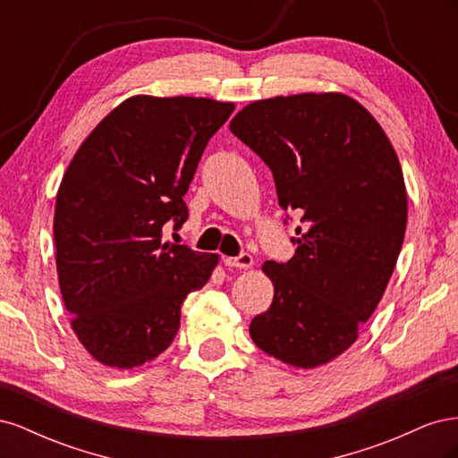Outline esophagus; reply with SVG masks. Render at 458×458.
Instances as JSON below:
<instances>
[{"instance_id": "1", "label": "esophagus", "mask_w": 458, "mask_h": 458, "mask_svg": "<svg viewBox=\"0 0 458 458\" xmlns=\"http://www.w3.org/2000/svg\"><path fill=\"white\" fill-rule=\"evenodd\" d=\"M224 263L227 267H237V269H248L252 267L254 258L250 254H241V256H234V258H225Z\"/></svg>"}]
</instances>
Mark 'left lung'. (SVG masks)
I'll use <instances>...</instances> for the list:
<instances>
[{
	"instance_id": "obj_1",
	"label": "left lung",
	"mask_w": 458,
	"mask_h": 458,
	"mask_svg": "<svg viewBox=\"0 0 458 458\" xmlns=\"http://www.w3.org/2000/svg\"><path fill=\"white\" fill-rule=\"evenodd\" d=\"M229 130L269 165L279 204L303 221L294 256L261 266L275 296L250 336L290 367L327 365L357 340L395 269L407 227L399 158L369 110L338 91L254 101Z\"/></svg>"
}]
</instances>
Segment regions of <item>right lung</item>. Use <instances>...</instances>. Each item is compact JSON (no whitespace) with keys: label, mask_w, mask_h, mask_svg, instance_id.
Wrapping results in <instances>:
<instances>
[{"label":"right lung","mask_w":458,"mask_h":458,"mask_svg":"<svg viewBox=\"0 0 458 458\" xmlns=\"http://www.w3.org/2000/svg\"><path fill=\"white\" fill-rule=\"evenodd\" d=\"M233 110L206 97L133 95L68 164L53 219L59 288L76 338L105 367H141L168 350L187 294L219 263L162 242V227L189 217L185 192Z\"/></svg>","instance_id":"1"}]
</instances>
